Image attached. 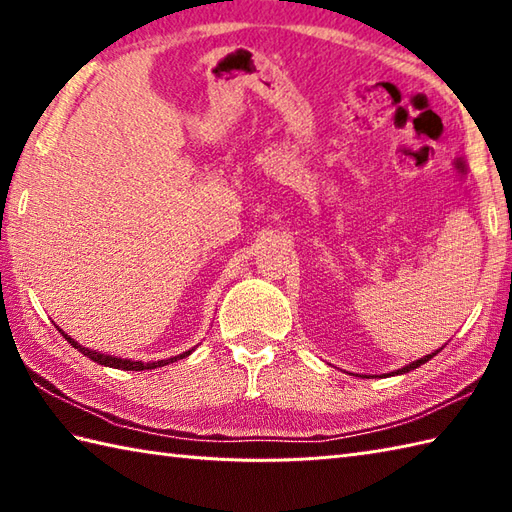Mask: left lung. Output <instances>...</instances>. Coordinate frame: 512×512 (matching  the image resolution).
I'll list each match as a JSON object with an SVG mask.
<instances>
[{
    "label": "left lung",
    "mask_w": 512,
    "mask_h": 512,
    "mask_svg": "<svg viewBox=\"0 0 512 512\" xmlns=\"http://www.w3.org/2000/svg\"><path fill=\"white\" fill-rule=\"evenodd\" d=\"M438 352H440V350H438ZM438 352H431V354H427V356H422V358H420V361H413V363H409L407 367H402V369H398V372H391V374H405V372H411V369H416V367L424 365V363H427V361H429V358H433V356H436Z\"/></svg>",
    "instance_id": "obj_1"
}]
</instances>
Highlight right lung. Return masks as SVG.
I'll return each mask as SVG.
<instances>
[{
    "label": "right lung",
    "instance_id": "1",
    "mask_svg": "<svg viewBox=\"0 0 512 512\" xmlns=\"http://www.w3.org/2000/svg\"><path fill=\"white\" fill-rule=\"evenodd\" d=\"M59 332L63 334V330H59ZM63 336L72 343L74 350H79L83 356L92 358L94 363L105 365V367H114V369H125V372H145V369H156V367H162V365L176 363V361H180V358L189 356V354L193 352V350H189V352H182V354H178V356H171V358H167V361H151V363H143V361H129V358H118V356H110V354H101V352H96V350H88V347H83L81 343H76L74 339H70L68 334H63Z\"/></svg>",
    "mask_w": 512,
    "mask_h": 512
}]
</instances>
